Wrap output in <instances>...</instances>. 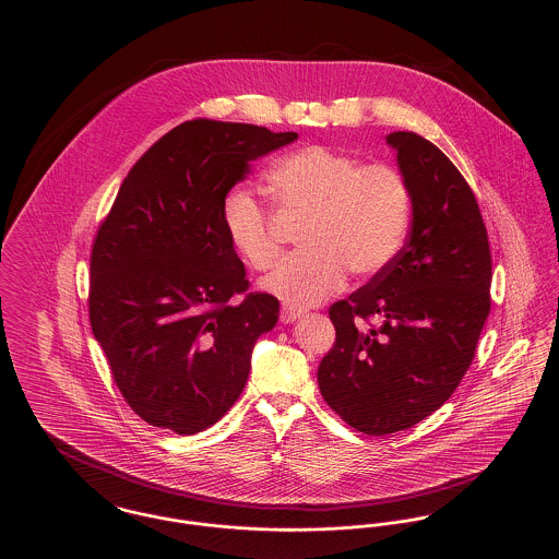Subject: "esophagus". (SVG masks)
Instances as JSON below:
<instances>
[{
    "label": "esophagus",
    "mask_w": 559,
    "mask_h": 559,
    "mask_svg": "<svg viewBox=\"0 0 559 559\" xmlns=\"http://www.w3.org/2000/svg\"><path fill=\"white\" fill-rule=\"evenodd\" d=\"M299 317H304L301 308H295L292 304H283V308H281V320L283 322H293V320H297Z\"/></svg>",
    "instance_id": "34e87169"
}]
</instances>
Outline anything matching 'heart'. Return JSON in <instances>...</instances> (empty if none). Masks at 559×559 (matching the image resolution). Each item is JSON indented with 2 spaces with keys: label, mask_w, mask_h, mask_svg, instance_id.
Here are the masks:
<instances>
[{
  "label": "heart",
  "mask_w": 559,
  "mask_h": 559,
  "mask_svg": "<svg viewBox=\"0 0 559 559\" xmlns=\"http://www.w3.org/2000/svg\"><path fill=\"white\" fill-rule=\"evenodd\" d=\"M274 210L304 217L289 255L266 289L297 306L319 304L344 287L347 272L374 276L390 266L411 224V188L399 167L367 163L346 151L312 144L278 160L266 176ZM240 260L258 272L276 264L283 239L272 212L249 190H235L222 210Z\"/></svg>",
  "instance_id": "1"
}]
</instances>
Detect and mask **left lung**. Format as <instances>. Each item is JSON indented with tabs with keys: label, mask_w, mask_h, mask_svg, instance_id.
Masks as SVG:
<instances>
[{
	"label": "left lung",
	"mask_w": 559,
	"mask_h": 559,
	"mask_svg": "<svg viewBox=\"0 0 559 559\" xmlns=\"http://www.w3.org/2000/svg\"><path fill=\"white\" fill-rule=\"evenodd\" d=\"M385 140L411 188V233L390 266L329 308L335 344L319 367L324 402L367 436L417 426L451 399L476 356L492 281L488 233L461 171L419 133Z\"/></svg>",
	"instance_id": "8db88e82"
}]
</instances>
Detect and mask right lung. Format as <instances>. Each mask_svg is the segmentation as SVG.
Instances as JSON below:
<instances>
[{
  "mask_svg": "<svg viewBox=\"0 0 559 559\" xmlns=\"http://www.w3.org/2000/svg\"><path fill=\"white\" fill-rule=\"evenodd\" d=\"M297 138L249 123L185 121L117 192L90 258V324L133 413L180 436L219 421L247 383L278 299L249 289L222 210L249 160Z\"/></svg>",
  "mask_w": 559,
  "mask_h": 559,
  "instance_id": "add662e5",
  "label": "right lung"
}]
</instances>
